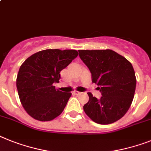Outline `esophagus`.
I'll return each mask as SVG.
<instances>
[{
	"label": "esophagus",
	"mask_w": 151,
	"mask_h": 151,
	"mask_svg": "<svg viewBox=\"0 0 151 151\" xmlns=\"http://www.w3.org/2000/svg\"><path fill=\"white\" fill-rule=\"evenodd\" d=\"M81 92H79V91H73V94H75V95H80L81 94Z\"/></svg>",
	"instance_id": "esophagus-1"
}]
</instances>
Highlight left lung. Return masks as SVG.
Here are the masks:
<instances>
[{
  "label": "left lung",
  "instance_id": "1",
  "mask_svg": "<svg viewBox=\"0 0 151 151\" xmlns=\"http://www.w3.org/2000/svg\"><path fill=\"white\" fill-rule=\"evenodd\" d=\"M79 56L100 86V99L87 93L89 101L83 111L93 122L110 124L124 116L132 104L136 77L132 64L112 50H79Z\"/></svg>",
  "mask_w": 151,
  "mask_h": 151
}]
</instances>
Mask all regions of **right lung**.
Listing matches in <instances>:
<instances>
[{"mask_svg":"<svg viewBox=\"0 0 151 151\" xmlns=\"http://www.w3.org/2000/svg\"><path fill=\"white\" fill-rule=\"evenodd\" d=\"M78 55L76 50L47 49L32 54L21 64L16 85L26 112L35 120L49 121L63 112L71 93L57 89L60 72Z\"/></svg>","mask_w":151,"mask_h":151,"instance_id":"obj_1","label":"right lung"}]
</instances>
